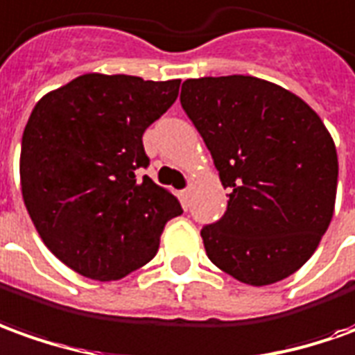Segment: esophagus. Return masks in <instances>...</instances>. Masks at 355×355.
<instances>
[{"label":"esophagus","instance_id":"obj_1","mask_svg":"<svg viewBox=\"0 0 355 355\" xmlns=\"http://www.w3.org/2000/svg\"><path fill=\"white\" fill-rule=\"evenodd\" d=\"M189 195H191V185H189L187 189H183V191L180 193V197H182L183 205H187V201H189Z\"/></svg>","mask_w":355,"mask_h":355}]
</instances>
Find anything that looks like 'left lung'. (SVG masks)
Masks as SVG:
<instances>
[{"label":"left lung","instance_id":"8db88e82","mask_svg":"<svg viewBox=\"0 0 355 355\" xmlns=\"http://www.w3.org/2000/svg\"><path fill=\"white\" fill-rule=\"evenodd\" d=\"M180 100L230 191L224 216L201 230L209 259L243 284L294 275L334 214L338 156L321 117L249 75L187 79Z\"/></svg>","mask_w":355,"mask_h":355}]
</instances>
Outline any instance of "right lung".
Here are the masks:
<instances>
[{
  "label": "right lung",
  "mask_w": 355,
  "mask_h": 355,
  "mask_svg": "<svg viewBox=\"0 0 355 355\" xmlns=\"http://www.w3.org/2000/svg\"><path fill=\"white\" fill-rule=\"evenodd\" d=\"M180 79L87 73L36 102L21 145V191L36 232L75 272L119 280L158 251L180 201L148 178L143 133Z\"/></svg>",
  "instance_id": "obj_1"
}]
</instances>
